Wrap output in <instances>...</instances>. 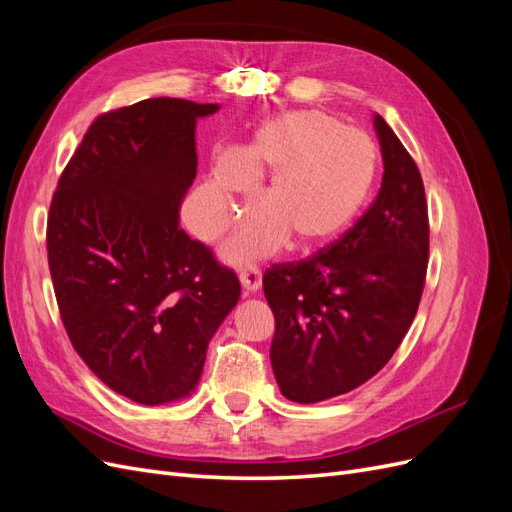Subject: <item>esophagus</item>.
Segmentation results:
<instances>
[{
	"instance_id": "34e87169",
	"label": "esophagus",
	"mask_w": 512,
	"mask_h": 512,
	"mask_svg": "<svg viewBox=\"0 0 512 512\" xmlns=\"http://www.w3.org/2000/svg\"><path fill=\"white\" fill-rule=\"evenodd\" d=\"M239 280H241V288H243L245 294H254L262 286V275L256 267H247L245 271H241Z\"/></svg>"
}]
</instances>
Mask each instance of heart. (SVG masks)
Here are the masks:
<instances>
[{"label": "heart", "mask_w": 512, "mask_h": 512, "mask_svg": "<svg viewBox=\"0 0 512 512\" xmlns=\"http://www.w3.org/2000/svg\"><path fill=\"white\" fill-rule=\"evenodd\" d=\"M378 168L371 138L320 111H288L258 126L207 183L209 235L237 220L247 181L265 179L252 215L224 254L232 262L269 256L286 239L309 250L342 232L361 211Z\"/></svg>", "instance_id": "heart-1"}]
</instances>
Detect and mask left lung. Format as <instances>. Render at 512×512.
<instances>
[{"mask_svg": "<svg viewBox=\"0 0 512 512\" xmlns=\"http://www.w3.org/2000/svg\"><path fill=\"white\" fill-rule=\"evenodd\" d=\"M382 183L346 235L262 277L275 316L271 365L297 404L350 393L389 363L416 316L429 258L423 179L380 115Z\"/></svg>", "mask_w": 512, "mask_h": 512, "instance_id": "8db88e82", "label": "left lung"}]
</instances>
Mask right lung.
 Instances as JSON below:
<instances>
[{"mask_svg":"<svg viewBox=\"0 0 512 512\" xmlns=\"http://www.w3.org/2000/svg\"><path fill=\"white\" fill-rule=\"evenodd\" d=\"M220 104L151 98L98 117L51 203L46 250L74 350L143 406L190 397L241 297L237 275L179 226L196 121Z\"/></svg>","mask_w":512,"mask_h":512,"instance_id":"1","label":"right lung"}]
</instances>
